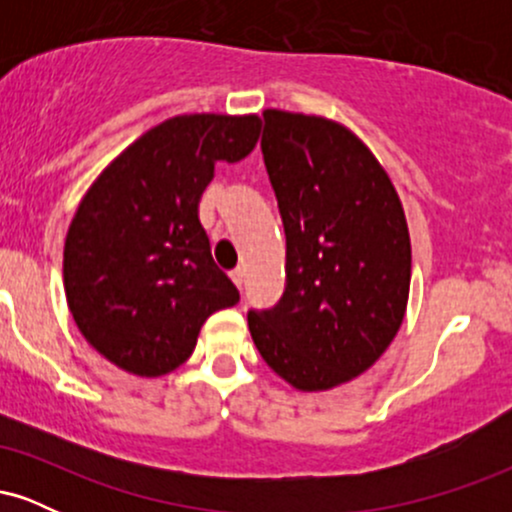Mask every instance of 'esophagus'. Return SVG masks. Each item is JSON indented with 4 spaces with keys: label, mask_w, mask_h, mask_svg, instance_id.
I'll return each instance as SVG.
<instances>
[{
    "label": "esophagus",
    "mask_w": 512,
    "mask_h": 512,
    "mask_svg": "<svg viewBox=\"0 0 512 512\" xmlns=\"http://www.w3.org/2000/svg\"><path fill=\"white\" fill-rule=\"evenodd\" d=\"M231 281L238 286V289H243V284H245V272H243V269H240V267L233 269V272H231Z\"/></svg>",
    "instance_id": "1"
}]
</instances>
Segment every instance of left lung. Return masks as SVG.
I'll return each mask as SVG.
<instances>
[{
    "label": "left lung",
    "instance_id": "obj_1",
    "mask_svg": "<svg viewBox=\"0 0 512 512\" xmlns=\"http://www.w3.org/2000/svg\"><path fill=\"white\" fill-rule=\"evenodd\" d=\"M262 154L286 233V291L250 310L252 342L301 392H325L385 354L409 301L411 240L390 175L342 122L264 110Z\"/></svg>",
    "mask_w": 512,
    "mask_h": 512
}]
</instances>
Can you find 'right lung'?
<instances>
[{"instance_id":"obj_1","label":"right lung","mask_w":512,"mask_h":512,"mask_svg":"<svg viewBox=\"0 0 512 512\" xmlns=\"http://www.w3.org/2000/svg\"><path fill=\"white\" fill-rule=\"evenodd\" d=\"M260 127L252 113L168 117L81 197L64 240V293L86 342L125 373L182 366L207 317L240 301L211 257L199 199L216 163L255 149Z\"/></svg>"}]
</instances>
